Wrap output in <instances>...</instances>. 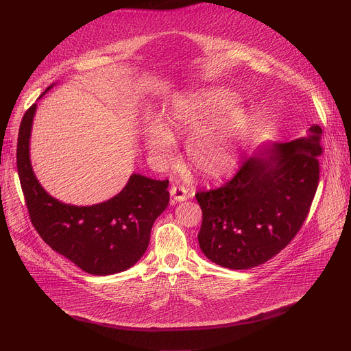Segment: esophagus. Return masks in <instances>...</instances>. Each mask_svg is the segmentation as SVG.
<instances>
[{
	"mask_svg": "<svg viewBox=\"0 0 351 351\" xmlns=\"http://www.w3.org/2000/svg\"><path fill=\"white\" fill-rule=\"evenodd\" d=\"M171 196L173 197L175 202H184L188 197V189L185 186H172L171 188Z\"/></svg>",
	"mask_w": 351,
	"mask_h": 351,
	"instance_id": "obj_1",
	"label": "esophagus"
}]
</instances>
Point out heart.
I'll return each mask as SVG.
<instances>
[{
    "label": "heart",
    "mask_w": 351,
    "mask_h": 351,
    "mask_svg": "<svg viewBox=\"0 0 351 351\" xmlns=\"http://www.w3.org/2000/svg\"><path fill=\"white\" fill-rule=\"evenodd\" d=\"M238 103V97L225 88H204L178 96L169 113L171 126L152 121L145 130L150 156L159 163L171 160L176 150L173 134L191 136L186 154L195 171L210 179L232 173L248 129V116L237 109Z\"/></svg>",
    "instance_id": "heart-1"
}]
</instances>
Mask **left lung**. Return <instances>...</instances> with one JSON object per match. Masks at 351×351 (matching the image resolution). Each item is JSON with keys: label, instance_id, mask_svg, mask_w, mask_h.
Returning a JSON list of instances; mask_svg holds the SVG:
<instances>
[{"label": "left lung", "instance_id": "left-lung-1", "mask_svg": "<svg viewBox=\"0 0 351 351\" xmlns=\"http://www.w3.org/2000/svg\"><path fill=\"white\" fill-rule=\"evenodd\" d=\"M322 128L258 149L218 189L197 192V242L208 260L231 269L261 265L284 250L306 221L318 186Z\"/></svg>", "mask_w": 351, "mask_h": 351}]
</instances>
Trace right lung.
<instances>
[{
	"label": "right lung",
	"mask_w": 351,
	"mask_h": 351,
	"mask_svg": "<svg viewBox=\"0 0 351 351\" xmlns=\"http://www.w3.org/2000/svg\"><path fill=\"white\" fill-rule=\"evenodd\" d=\"M36 110L34 103L25 112L17 142V169L32 223L51 250L84 272L110 276L126 271L143 256L152 226L169 204V180L133 173L106 202L75 206L56 199L40 185L29 160Z\"/></svg>",
	"instance_id": "obj_1"
}]
</instances>
